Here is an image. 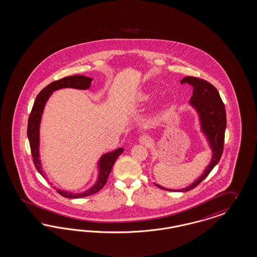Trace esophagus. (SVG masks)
I'll list each match as a JSON object with an SVG mask.
<instances>
[{"label":"esophagus","mask_w":257,"mask_h":257,"mask_svg":"<svg viewBox=\"0 0 257 257\" xmlns=\"http://www.w3.org/2000/svg\"><path fill=\"white\" fill-rule=\"evenodd\" d=\"M140 142H141V143L143 144V145H147V146H148V145H150L152 141H151L150 137L143 135V136H142V137L140 138Z\"/></svg>","instance_id":"34e87169"}]
</instances>
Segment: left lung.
Masks as SVG:
<instances>
[{
	"label": "left lung",
	"instance_id": "1",
	"mask_svg": "<svg viewBox=\"0 0 257 257\" xmlns=\"http://www.w3.org/2000/svg\"><path fill=\"white\" fill-rule=\"evenodd\" d=\"M180 83H188L189 85H192L194 87L193 96L191 97L190 103L195 107L199 114L202 131L206 134L213 153L212 161L204 171L203 175L191 186L182 190H178V192H186L193 190L200 182H202L221 159L222 153L224 150L227 119L225 105L222 101L217 89L212 83L196 77H186L180 81ZM157 186L162 190L172 191L160 185Z\"/></svg>",
	"mask_w": 257,
	"mask_h": 257
}]
</instances>
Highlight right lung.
I'll list each match as a JSON object with an SVG mask.
<instances>
[{
  "label": "right lung",
  "mask_w": 257,
  "mask_h": 257,
  "mask_svg": "<svg viewBox=\"0 0 257 257\" xmlns=\"http://www.w3.org/2000/svg\"><path fill=\"white\" fill-rule=\"evenodd\" d=\"M91 81H92L91 78H87V77L80 76V75L65 77L61 80H55L50 84H48L46 87H45L39 93V95L36 97L35 102L33 104L31 113H30L29 118H28L27 138H28L29 144H30V149H31L34 165H35L36 169L38 170V172L44 177L45 176L42 170L41 161L39 160V127H40L41 117H42V114L44 111L45 102L55 90L66 88V87L88 89L90 87ZM122 152H123L122 148H118L114 152H111V153L101 157V159L99 160V163H98L99 175H98L97 182L95 186L92 187L88 191L81 193V194H72V193L66 192V191L56 189L57 193L64 197H67V198H80V197H84V196L96 194L106 184L107 179L111 173V170L113 168L115 160L122 154Z\"/></svg>",
  "instance_id": "1"
}]
</instances>
